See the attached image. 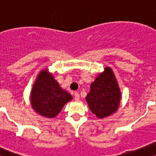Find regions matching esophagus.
Returning a JSON list of instances; mask_svg holds the SVG:
<instances>
[{
    "instance_id": "34e87169",
    "label": "esophagus",
    "mask_w": 156,
    "mask_h": 156,
    "mask_svg": "<svg viewBox=\"0 0 156 156\" xmlns=\"http://www.w3.org/2000/svg\"><path fill=\"white\" fill-rule=\"evenodd\" d=\"M80 99V96H79V94L78 92L74 93V100H79Z\"/></svg>"
}]
</instances>
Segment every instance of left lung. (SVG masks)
Instances as JSON below:
<instances>
[{
  "mask_svg": "<svg viewBox=\"0 0 156 156\" xmlns=\"http://www.w3.org/2000/svg\"><path fill=\"white\" fill-rule=\"evenodd\" d=\"M90 90L86 100L96 117L103 119L115 113L119 108L121 93L113 71L105 67L104 71L90 84Z\"/></svg>",
  "mask_w": 156,
  "mask_h": 156,
  "instance_id": "1",
  "label": "left lung"
}]
</instances>
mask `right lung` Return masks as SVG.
Returning a JSON list of instances; mask_svg holds the SVG:
<instances>
[{
    "instance_id": "right-lung-1",
    "label": "right lung",
    "mask_w": 156,
    "mask_h": 156,
    "mask_svg": "<svg viewBox=\"0 0 156 156\" xmlns=\"http://www.w3.org/2000/svg\"><path fill=\"white\" fill-rule=\"evenodd\" d=\"M72 99V95L60 87L48 69L38 73L30 94V105L36 113L54 118Z\"/></svg>"
}]
</instances>
